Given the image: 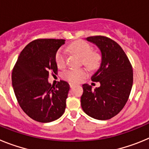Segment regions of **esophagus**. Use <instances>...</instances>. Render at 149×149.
<instances>
[{"label":"esophagus","mask_w":149,"mask_h":149,"mask_svg":"<svg viewBox=\"0 0 149 149\" xmlns=\"http://www.w3.org/2000/svg\"><path fill=\"white\" fill-rule=\"evenodd\" d=\"M74 86V83L69 82V86H70L71 88H72V87H73Z\"/></svg>","instance_id":"1"}]
</instances>
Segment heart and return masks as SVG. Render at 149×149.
I'll list each match as a JSON object with an SVG mask.
<instances>
[{"label":"heart","mask_w":149,"mask_h":149,"mask_svg":"<svg viewBox=\"0 0 149 149\" xmlns=\"http://www.w3.org/2000/svg\"><path fill=\"white\" fill-rule=\"evenodd\" d=\"M68 48L82 57L84 65L89 69H95L100 63V56L98 54L93 52L92 46L85 41L79 40L74 42ZM56 63L57 66L62 68L65 66L66 63L65 51L60 49L56 54ZM87 76V72L84 68H69L63 72V78L71 82L78 83Z\"/></svg>","instance_id":"1"}]
</instances>
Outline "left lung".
I'll use <instances>...</instances> for the list:
<instances>
[{"mask_svg": "<svg viewBox=\"0 0 149 149\" xmlns=\"http://www.w3.org/2000/svg\"><path fill=\"white\" fill-rule=\"evenodd\" d=\"M86 39L101 51V65L91 77L101 86L93 89L89 84L83 85L81 107L92 118L107 120L119 113L127 101L133 85L132 65L121 46L113 39L103 36Z\"/></svg>", "mask_w": 149, "mask_h": 149, "instance_id": "1", "label": "left lung"}]
</instances>
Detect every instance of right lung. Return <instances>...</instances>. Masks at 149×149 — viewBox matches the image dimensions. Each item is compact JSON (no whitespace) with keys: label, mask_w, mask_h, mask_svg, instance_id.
<instances>
[{"label":"right lung","mask_w":149,"mask_h":149,"mask_svg":"<svg viewBox=\"0 0 149 149\" xmlns=\"http://www.w3.org/2000/svg\"><path fill=\"white\" fill-rule=\"evenodd\" d=\"M65 39H39L22 50L12 72L15 97L23 111L33 120L51 122L62 116L66 107L69 84L60 81L48 83L51 72L56 74V54Z\"/></svg>","instance_id":"obj_1"}]
</instances>
